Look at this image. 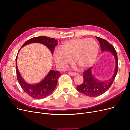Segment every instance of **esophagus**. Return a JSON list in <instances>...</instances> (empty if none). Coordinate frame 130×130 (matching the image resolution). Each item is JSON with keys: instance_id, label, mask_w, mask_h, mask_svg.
I'll return each instance as SVG.
<instances>
[{"instance_id": "34e87169", "label": "esophagus", "mask_w": 130, "mask_h": 130, "mask_svg": "<svg viewBox=\"0 0 130 130\" xmlns=\"http://www.w3.org/2000/svg\"><path fill=\"white\" fill-rule=\"evenodd\" d=\"M69 74L71 75H72V76H76V75H77L78 74L77 73H75V72H69Z\"/></svg>"}]
</instances>
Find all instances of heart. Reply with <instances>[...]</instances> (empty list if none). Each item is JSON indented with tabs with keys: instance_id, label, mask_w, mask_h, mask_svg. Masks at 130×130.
Wrapping results in <instances>:
<instances>
[{
	"instance_id": "1",
	"label": "heart",
	"mask_w": 130,
	"mask_h": 130,
	"mask_svg": "<svg viewBox=\"0 0 130 130\" xmlns=\"http://www.w3.org/2000/svg\"><path fill=\"white\" fill-rule=\"evenodd\" d=\"M99 49V44L94 39H73L63 43L61 50H54V58L61 69L66 68L72 62V59L80 67L87 68L95 62Z\"/></svg>"
}]
</instances>
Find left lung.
I'll return each instance as SVG.
<instances>
[{
    "label": "left lung",
    "instance_id": "left-lung-1",
    "mask_svg": "<svg viewBox=\"0 0 130 130\" xmlns=\"http://www.w3.org/2000/svg\"><path fill=\"white\" fill-rule=\"evenodd\" d=\"M100 43L103 52L106 50L113 54L116 60L115 74L111 79L106 81H100L94 77L91 72V68L86 70L83 73L84 82L80 85L77 86V89L79 92L88 96H98L104 93L111 87L116 77L118 69V61L116 51L114 46L107 41L99 37H96Z\"/></svg>",
    "mask_w": 130,
    "mask_h": 130
}]
</instances>
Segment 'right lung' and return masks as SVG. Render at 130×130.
I'll return each mask as SVG.
<instances>
[{
	"mask_svg": "<svg viewBox=\"0 0 130 130\" xmlns=\"http://www.w3.org/2000/svg\"><path fill=\"white\" fill-rule=\"evenodd\" d=\"M57 41L55 39L46 36L35 37L26 41L22 46V48L30 43H39L48 47V48L53 54L55 48L57 44ZM15 61H16L15 68H16L17 79L22 88L26 94L34 99H39L45 98L53 92L56 86L58 78L61 75L59 72L51 70L47 76L44 78V79L40 83L31 85L26 83L23 79L20 73H19L17 66V57L15 59Z\"/></svg>",
	"mask_w": 130,
	"mask_h": 130,
	"instance_id": "1",
	"label": "right lung"
}]
</instances>
